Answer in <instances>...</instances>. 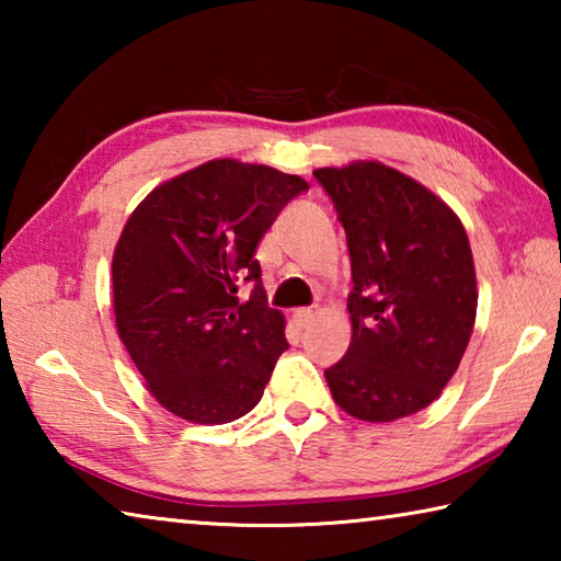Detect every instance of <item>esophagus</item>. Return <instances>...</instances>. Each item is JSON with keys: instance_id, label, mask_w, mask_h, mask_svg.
<instances>
[{"instance_id": "34e87169", "label": "esophagus", "mask_w": 561, "mask_h": 561, "mask_svg": "<svg viewBox=\"0 0 561 561\" xmlns=\"http://www.w3.org/2000/svg\"><path fill=\"white\" fill-rule=\"evenodd\" d=\"M294 321H297V327L307 329L311 321H314V311H311V309H297V311H294Z\"/></svg>"}]
</instances>
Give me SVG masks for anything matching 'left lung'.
Segmentation results:
<instances>
[{"label":"left lung","instance_id":"left-lung-1","mask_svg":"<svg viewBox=\"0 0 561 561\" xmlns=\"http://www.w3.org/2000/svg\"><path fill=\"white\" fill-rule=\"evenodd\" d=\"M351 254V344L327 368L348 415L388 423L423 411L458 371L478 311L465 227L428 187L376 160L314 170Z\"/></svg>","mask_w":561,"mask_h":561}]
</instances>
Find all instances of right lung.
Masks as SVG:
<instances>
[{"instance_id":"add662e5","label":"right lung","mask_w":561,"mask_h":561,"mask_svg":"<svg viewBox=\"0 0 561 561\" xmlns=\"http://www.w3.org/2000/svg\"><path fill=\"white\" fill-rule=\"evenodd\" d=\"M307 180L210 160L158 185L113 252V314L156 401L190 423L250 413L287 351L254 260L264 232ZM250 280L251 299L236 294Z\"/></svg>"}]
</instances>
